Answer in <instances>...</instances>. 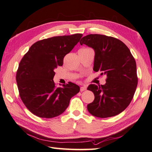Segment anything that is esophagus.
I'll return each instance as SVG.
<instances>
[{
    "label": "esophagus",
    "mask_w": 152,
    "mask_h": 152,
    "mask_svg": "<svg viewBox=\"0 0 152 152\" xmlns=\"http://www.w3.org/2000/svg\"><path fill=\"white\" fill-rule=\"evenodd\" d=\"M86 90V86H81V87L80 88V92H83V91H85Z\"/></svg>",
    "instance_id": "obj_1"
}]
</instances>
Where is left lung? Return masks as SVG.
I'll return each mask as SVG.
<instances>
[{
  "mask_svg": "<svg viewBox=\"0 0 152 152\" xmlns=\"http://www.w3.org/2000/svg\"><path fill=\"white\" fill-rule=\"evenodd\" d=\"M80 44L94 49V72L106 75V84L90 85L94 100L87 105L88 112L100 118L115 116L131 103L138 85L137 64L125 44L112 37L90 34Z\"/></svg>",
  "mask_w": 152,
  "mask_h": 152,
  "instance_id": "left-lung-1",
  "label": "left lung"
}]
</instances>
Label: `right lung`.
Returning <instances> with one entry per match:
<instances>
[{
  "label": "right lung",
  "instance_id": "add662e5",
  "mask_svg": "<svg viewBox=\"0 0 152 152\" xmlns=\"http://www.w3.org/2000/svg\"><path fill=\"white\" fill-rule=\"evenodd\" d=\"M83 36L53 37L36 42L20 61L16 82L21 100L34 115L53 118L64 113L71 98L80 91L75 83L57 87L54 70L61 66L64 58L72 50Z\"/></svg>",
  "mask_w": 152,
  "mask_h": 152
}]
</instances>
